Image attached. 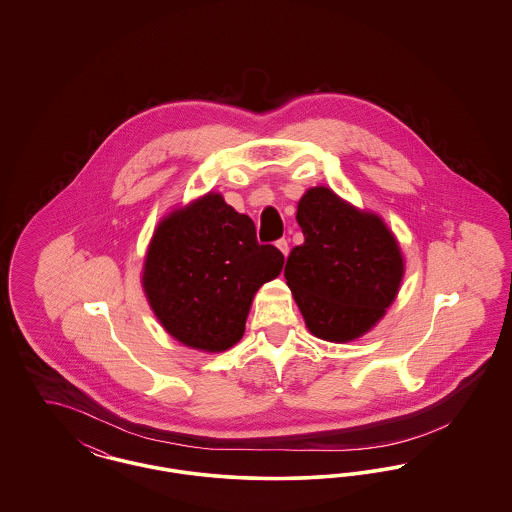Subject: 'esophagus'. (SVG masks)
Instances as JSON below:
<instances>
[{
    "label": "esophagus",
    "instance_id": "esophagus-1",
    "mask_svg": "<svg viewBox=\"0 0 512 512\" xmlns=\"http://www.w3.org/2000/svg\"><path fill=\"white\" fill-rule=\"evenodd\" d=\"M276 247H278V249L282 251V255H284V257H288V253H290V247H288V240H284V238H282V240H278V242H276Z\"/></svg>",
    "mask_w": 512,
    "mask_h": 512
}]
</instances>
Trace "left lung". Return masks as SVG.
Here are the masks:
<instances>
[{
	"label": "left lung",
	"instance_id": "left-lung-1",
	"mask_svg": "<svg viewBox=\"0 0 512 512\" xmlns=\"http://www.w3.org/2000/svg\"><path fill=\"white\" fill-rule=\"evenodd\" d=\"M305 242L293 247L286 284L313 336L347 343L370 332L395 301L405 259L386 222L326 186L297 203Z\"/></svg>",
	"mask_w": 512,
	"mask_h": 512
}]
</instances>
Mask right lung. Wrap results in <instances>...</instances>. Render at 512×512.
Here are the masks:
<instances>
[{"mask_svg":"<svg viewBox=\"0 0 512 512\" xmlns=\"http://www.w3.org/2000/svg\"><path fill=\"white\" fill-rule=\"evenodd\" d=\"M284 267L274 245L219 192L201 195L159 220L147 245L142 288L174 340L222 353L242 340L255 293Z\"/></svg>","mask_w":512,"mask_h":512,"instance_id":"add662e5","label":"right lung"}]
</instances>
